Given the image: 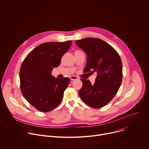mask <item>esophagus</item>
I'll return each instance as SVG.
<instances>
[{
	"instance_id": "34e87169",
	"label": "esophagus",
	"mask_w": 149,
	"mask_h": 149,
	"mask_svg": "<svg viewBox=\"0 0 149 149\" xmlns=\"http://www.w3.org/2000/svg\"><path fill=\"white\" fill-rule=\"evenodd\" d=\"M70 79L71 81H74V80H75V79H78V77H77V76H74V75H72L70 77Z\"/></svg>"
}]
</instances>
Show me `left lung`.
I'll use <instances>...</instances> for the list:
<instances>
[{"mask_svg": "<svg viewBox=\"0 0 149 149\" xmlns=\"http://www.w3.org/2000/svg\"><path fill=\"white\" fill-rule=\"evenodd\" d=\"M75 44L88 55L84 72H97L94 84L88 79H81L82 87L79 95L90 107L101 108L111 101L121 86L123 67L120 55L99 38H87L75 41Z\"/></svg>", "mask_w": 149, "mask_h": 149, "instance_id": "8db88e82", "label": "left lung"}]
</instances>
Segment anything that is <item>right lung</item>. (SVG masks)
I'll return each instance as SVG.
<instances>
[{
	"label": "right lung",
	"mask_w": 149,
	"mask_h": 149,
	"mask_svg": "<svg viewBox=\"0 0 149 149\" xmlns=\"http://www.w3.org/2000/svg\"><path fill=\"white\" fill-rule=\"evenodd\" d=\"M71 45V40L40 44L22 63L19 72L21 93L41 112H48L57 107L70 82L69 78H55L51 72L54 67L59 66Z\"/></svg>",
	"instance_id": "obj_1"
}]
</instances>
